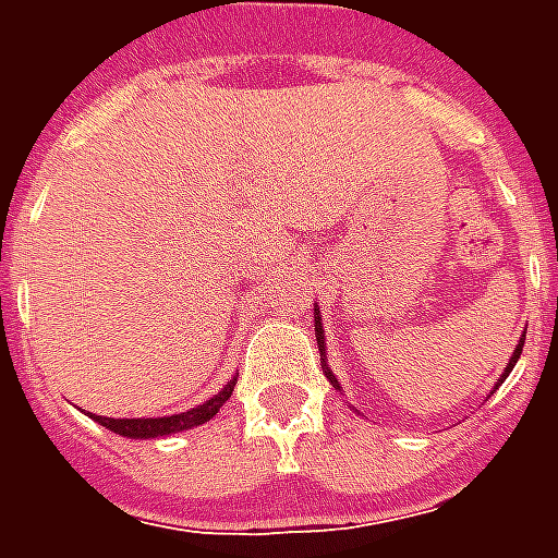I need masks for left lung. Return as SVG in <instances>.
Returning a JSON list of instances; mask_svg holds the SVG:
<instances>
[{
    "mask_svg": "<svg viewBox=\"0 0 558 558\" xmlns=\"http://www.w3.org/2000/svg\"><path fill=\"white\" fill-rule=\"evenodd\" d=\"M314 311H316V314H314V323H316V343H319V362H323V371H326L328 383H331V386H335V388H338V391H340L338 376L331 374V367H328V364H326V335H323V316H319V307H314ZM523 343H526V331H523V338H520V343H517L514 355L508 359V367H505L502 379H505V376H508V374H511V367H514L517 359H520V352H523ZM502 379H499V383H502ZM499 383H496V386H499Z\"/></svg>",
    "mask_w": 558,
    "mask_h": 558,
    "instance_id": "left-lung-1",
    "label": "left lung"
}]
</instances>
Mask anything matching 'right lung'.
<instances>
[{"instance_id":"1","label":"right lung","mask_w":558,"mask_h":558,"mask_svg":"<svg viewBox=\"0 0 558 558\" xmlns=\"http://www.w3.org/2000/svg\"><path fill=\"white\" fill-rule=\"evenodd\" d=\"M232 386H235V379H230V383L220 388L215 398L206 400L203 407L179 412V415H167V418H107V415H92V418L98 421L101 427H107V430L119 433V436H128V439H158V436L191 430V427H199V424H206L208 418H215L220 407L230 400Z\"/></svg>"}]
</instances>
